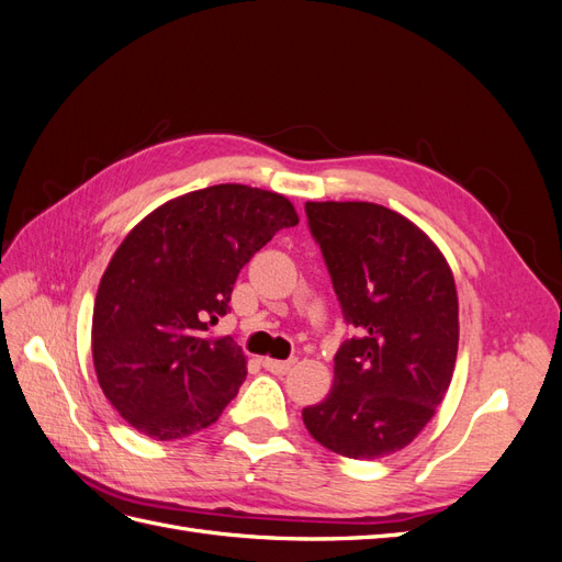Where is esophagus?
Segmentation results:
<instances>
[{
    "label": "esophagus",
    "mask_w": 562,
    "mask_h": 562,
    "mask_svg": "<svg viewBox=\"0 0 562 562\" xmlns=\"http://www.w3.org/2000/svg\"><path fill=\"white\" fill-rule=\"evenodd\" d=\"M262 366L269 370V372H274V375H283V372H288L291 370L293 366H295V359H291V361H277V359H262Z\"/></svg>",
    "instance_id": "34e87169"
}]
</instances>
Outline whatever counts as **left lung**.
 <instances>
[{"mask_svg": "<svg viewBox=\"0 0 562 562\" xmlns=\"http://www.w3.org/2000/svg\"><path fill=\"white\" fill-rule=\"evenodd\" d=\"M347 323L330 394L302 411L323 448L380 459L411 446L443 403L459 345L446 255L413 220L370 201H307Z\"/></svg>", "mask_w": 562, "mask_h": 562, "instance_id": "8db88e82", "label": "left lung"}]
</instances>
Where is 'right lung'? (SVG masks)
Here are the masks:
<instances>
[{
	"mask_svg": "<svg viewBox=\"0 0 562 562\" xmlns=\"http://www.w3.org/2000/svg\"><path fill=\"white\" fill-rule=\"evenodd\" d=\"M297 211L248 184L187 192L145 215L100 279L95 378L133 429L176 440L211 427L246 378V353L209 330L227 314L241 267Z\"/></svg>",
	"mask_w": 562,
	"mask_h": 562,
	"instance_id": "right-lung-1",
	"label": "right lung"
}]
</instances>
